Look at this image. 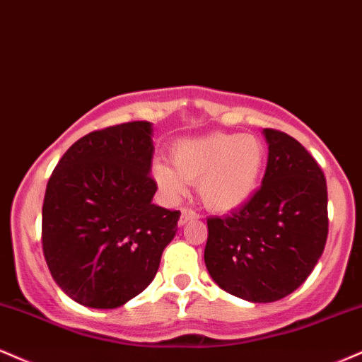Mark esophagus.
<instances>
[{"instance_id": "esophagus-1", "label": "esophagus", "mask_w": 362, "mask_h": 362, "mask_svg": "<svg viewBox=\"0 0 362 362\" xmlns=\"http://www.w3.org/2000/svg\"><path fill=\"white\" fill-rule=\"evenodd\" d=\"M197 218H199L197 211L191 210V208H182L181 216H180V225H185L186 222H189V220H197Z\"/></svg>"}]
</instances>
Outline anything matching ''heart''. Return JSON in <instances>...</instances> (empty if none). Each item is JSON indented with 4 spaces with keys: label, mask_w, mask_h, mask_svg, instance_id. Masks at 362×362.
Returning a JSON list of instances; mask_svg holds the SVG:
<instances>
[{
    "label": "heart",
    "mask_w": 362,
    "mask_h": 362,
    "mask_svg": "<svg viewBox=\"0 0 362 362\" xmlns=\"http://www.w3.org/2000/svg\"><path fill=\"white\" fill-rule=\"evenodd\" d=\"M171 163H157L152 176L169 194H181L186 182H199L203 205L216 214H228L244 205L256 191L264 171V144L254 135L215 134L174 144Z\"/></svg>",
    "instance_id": "b5f03b06"
}]
</instances>
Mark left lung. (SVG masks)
<instances>
[{
    "label": "left lung",
    "instance_id": "1",
    "mask_svg": "<svg viewBox=\"0 0 362 362\" xmlns=\"http://www.w3.org/2000/svg\"><path fill=\"white\" fill-rule=\"evenodd\" d=\"M262 185L230 215L206 220L205 264L222 290L254 303L288 296L308 278L329 233L324 171L296 139L264 129Z\"/></svg>",
    "mask_w": 362,
    "mask_h": 362
}]
</instances>
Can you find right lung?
Wrapping results in <instances>:
<instances>
[{
  "instance_id": "add662e5",
  "label": "right lung",
  "mask_w": 362,
  "mask_h": 362,
  "mask_svg": "<svg viewBox=\"0 0 362 362\" xmlns=\"http://www.w3.org/2000/svg\"><path fill=\"white\" fill-rule=\"evenodd\" d=\"M148 122L106 127L67 148L47 182L42 249L59 288L84 307L117 308L151 284L180 211L152 203Z\"/></svg>"
}]
</instances>
